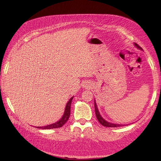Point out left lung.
Masks as SVG:
<instances>
[{"instance_id": "1", "label": "left lung", "mask_w": 161, "mask_h": 161, "mask_svg": "<svg viewBox=\"0 0 161 161\" xmlns=\"http://www.w3.org/2000/svg\"><path fill=\"white\" fill-rule=\"evenodd\" d=\"M134 45H135V46H136V47H138V49L142 50V48L140 46H138L136 43H134ZM94 103H95V111L96 117H97V119H98V121H99V123H100L102 125L105 126V127H108V128H116V127H120V126H121V125H120V124H111V123L108 122V121H105V120L101 116L100 113L99 112V110H98V109H97V106L95 101H94Z\"/></svg>"}]
</instances>
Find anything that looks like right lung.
Listing matches in <instances>:
<instances>
[{"mask_svg": "<svg viewBox=\"0 0 161 161\" xmlns=\"http://www.w3.org/2000/svg\"><path fill=\"white\" fill-rule=\"evenodd\" d=\"M72 99H73V97H71V98L69 99V102L67 103V104L66 105V108H65L64 115H63V116L62 117V118L59 121H58L57 122H56L54 124L43 126V127H37V128L53 129V128H60V127H62V126H63V125H64L68 121V119H69V117H70V106H71V103H72Z\"/></svg>", "mask_w": 161, "mask_h": 161, "instance_id": "right-lung-1", "label": "right lung"}]
</instances>
